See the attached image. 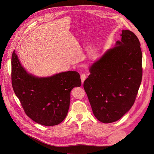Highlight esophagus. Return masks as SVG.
Segmentation results:
<instances>
[{"label":"esophagus","instance_id":"obj_1","mask_svg":"<svg viewBox=\"0 0 154 154\" xmlns=\"http://www.w3.org/2000/svg\"><path fill=\"white\" fill-rule=\"evenodd\" d=\"M86 78V75L85 74L83 73V74L81 75V80H82V83H83V82H84V81L85 80Z\"/></svg>","mask_w":154,"mask_h":154}]
</instances>
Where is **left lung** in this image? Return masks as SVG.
Returning a JSON list of instances; mask_svg holds the SVG:
<instances>
[{
    "label": "left lung",
    "instance_id": "left-lung-1",
    "mask_svg": "<svg viewBox=\"0 0 154 154\" xmlns=\"http://www.w3.org/2000/svg\"><path fill=\"white\" fill-rule=\"evenodd\" d=\"M121 40L90 67L84 82L92 112L100 122L121 119L134 104L142 79V53L137 36L123 30Z\"/></svg>",
    "mask_w": 154,
    "mask_h": 154
}]
</instances>
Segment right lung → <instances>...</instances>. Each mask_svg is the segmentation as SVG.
<instances>
[{
	"label": "right lung",
	"instance_id": "obj_1",
	"mask_svg": "<svg viewBox=\"0 0 154 154\" xmlns=\"http://www.w3.org/2000/svg\"><path fill=\"white\" fill-rule=\"evenodd\" d=\"M11 81L25 113L45 126L56 125L64 120L69 107L71 91L82 84L79 74L74 71L45 78L28 74L15 50L11 58Z\"/></svg>",
	"mask_w": 154,
	"mask_h": 154
}]
</instances>
